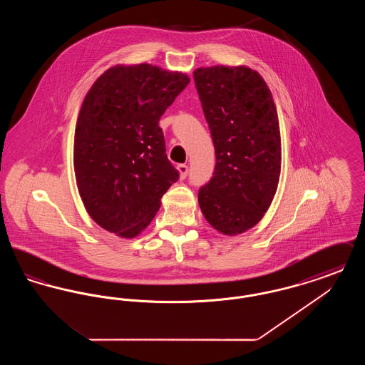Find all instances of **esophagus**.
Instances as JSON below:
<instances>
[{
  "mask_svg": "<svg viewBox=\"0 0 365 365\" xmlns=\"http://www.w3.org/2000/svg\"><path fill=\"white\" fill-rule=\"evenodd\" d=\"M176 170H178V173H179V178H180V179H185V178L187 176V173H189V167H187L186 164H179V165L176 167Z\"/></svg>",
  "mask_w": 365,
  "mask_h": 365,
  "instance_id": "1",
  "label": "esophagus"
}]
</instances>
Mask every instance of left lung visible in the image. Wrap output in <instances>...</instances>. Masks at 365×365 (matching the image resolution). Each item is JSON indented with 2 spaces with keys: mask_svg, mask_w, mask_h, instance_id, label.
<instances>
[{
  "mask_svg": "<svg viewBox=\"0 0 365 365\" xmlns=\"http://www.w3.org/2000/svg\"><path fill=\"white\" fill-rule=\"evenodd\" d=\"M194 82L216 155L198 204L215 230L238 235L260 222L278 189L277 106L260 73L246 66L201 67L194 71Z\"/></svg>",
  "mask_w": 365,
  "mask_h": 365,
  "instance_id": "1",
  "label": "left lung"
}]
</instances>
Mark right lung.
<instances>
[{
  "label": "right lung",
  "instance_id": "right-lung-1",
  "mask_svg": "<svg viewBox=\"0 0 365 365\" xmlns=\"http://www.w3.org/2000/svg\"><path fill=\"white\" fill-rule=\"evenodd\" d=\"M190 78L148 64H118L87 91L73 139L76 185L90 217L122 238L150 225L179 178L158 120Z\"/></svg>",
  "mask_w": 365,
  "mask_h": 365
}]
</instances>
